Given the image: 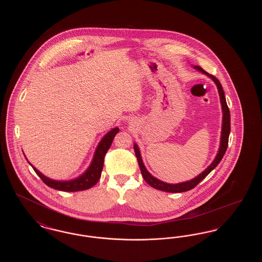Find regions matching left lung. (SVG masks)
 Returning a JSON list of instances; mask_svg holds the SVG:
<instances>
[{
	"mask_svg": "<svg viewBox=\"0 0 262 262\" xmlns=\"http://www.w3.org/2000/svg\"><path fill=\"white\" fill-rule=\"evenodd\" d=\"M192 67H193V69H195L196 71L202 73L203 75H207L208 77H210L212 80L215 82L217 89H218V93H219V96H220V102H221V106H222V113H223L220 146H219V150H218V152L216 154V157L213 160V162L202 173H200L198 177L193 178L192 180H189V181H187V182H183V183H179V184H168V183H165L163 181L158 180L157 178L153 177L147 171V169L145 168L143 161H142L140 150L138 148L137 143H135L134 144V148H135L136 156H137L138 165H139V168H140V172L142 174L143 179L145 180V182L149 185L150 187H154V188L162 190V191H167V192H184V191L190 190L191 188L196 187L200 182L207 174H209L213 169H215L216 166L222 160L225 152H226L227 147H228V140H229V136H230L231 125H230V111H229V108H228V105H227V102H226V98H225L224 90L222 88L220 81L215 76L209 75L208 73H206L204 70H202L199 66H192Z\"/></svg>",
	"mask_w": 262,
	"mask_h": 262,
	"instance_id": "1",
	"label": "left lung"
}]
</instances>
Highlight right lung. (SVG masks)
<instances>
[{
  "label": "right lung",
  "instance_id": "add662e5",
  "mask_svg": "<svg viewBox=\"0 0 262 262\" xmlns=\"http://www.w3.org/2000/svg\"><path fill=\"white\" fill-rule=\"evenodd\" d=\"M119 127H114L110 132H108L104 137H102V139L100 140L93 159L90 163L88 170L80 174L79 177L70 180V181H58V180H53L48 177H46L45 174H42L40 171H38L37 169L31 164L30 166L33 168V170L35 171V173L41 178V180L48 186V187L58 189V190H62V191H80V190H85L90 187L95 186L97 184V182L99 181L100 177H101V172L103 169V165H104V157L105 154L107 153V151L110 148L111 144H112L113 139L115 136L119 133Z\"/></svg>",
  "mask_w": 262,
  "mask_h": 262
}]
</instances>
